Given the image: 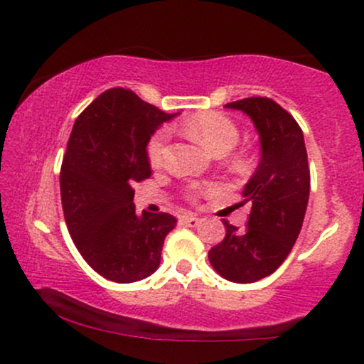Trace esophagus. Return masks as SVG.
Segmentation results:
<instances>
[{
  "instance_id": "obj_1",
  "label": "esophagus",
  "mask_w": 364,
  "mask_h": 364,
  "mask_svg": "<svg viewBox=\"0 0 364 364\" xmlns=\"http://www.w3.org/2000/svg\"><path fill=\"white\" fill-rule=\"evenodd\" d=\"M179 223H181L183 225H188V228H196V225L200 224V219H198V217L191 215V214H185V215H181Z\"/></svg>"
}]
</instances>
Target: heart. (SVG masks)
<instances>
[{"mask_svg":"<svg viewBox=\"0 0 364 364\" xmlns=\"http://www.w3.org/2000/svg\"><path fill=\"white\" fill-rule=\"evenodd\" d=\"M183 129L188 135L193 136L200 144L205 145L207 149L214 152H228L236 145L240 139V129L237 124L229 118L228 114L219 111H202L196 112L190 119L183 123ZM171 132L169 128H159L152 133L147 141V159L152 168H162L168 156ZM203 191L202 186L190 185L186 190V196L190 200H195L196 196Z\"/></svg>","mask_w":364,"mask_h":364,"instance_id":"heart-1","label":"heart"}]
</instances>
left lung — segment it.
<instances>
[{"label": "left lung", "instance_id": "8db88e82", "mask_svg": "<svg viewBox=\"0 0 364 364\" xmlns=\"http://www.w3.org/2000/svg\"><path fill=\"white\" fill-rule=\"evenodd\" d=\"M225 107L252 118L262 159L243 190V203H252L248 228L224 220L225 236L210 248L208 262L228 281L250 284L274 274L298 240L310 196V168L301 128L277 102L246 97Z\"/></svg>", "mask_w": 364, "mask_h": 364}]
</instances>
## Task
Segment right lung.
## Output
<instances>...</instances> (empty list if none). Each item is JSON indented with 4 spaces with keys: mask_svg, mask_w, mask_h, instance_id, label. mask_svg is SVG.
Here are the masks:
<instances>
[{
    "mask_svg": "<svg viewBox=\"0 0 364 364\" xmlns=\"http://www.w3.org/2000/svg\"><path fill=\"white\" fill-rule=\"evenodd\" d=\"M173 116L119 87L102 92L73 124L60 173L63 214L83 260L112 282L156 272L176 225L171 214L136 215L133 205V185L152 174L147 141Z\"/></svg>",
    "mask_w": 364,
    "mask_h": 364,
    "instance_id": "right-lung-1",
    "label": "right lung"
}]
</instances>
